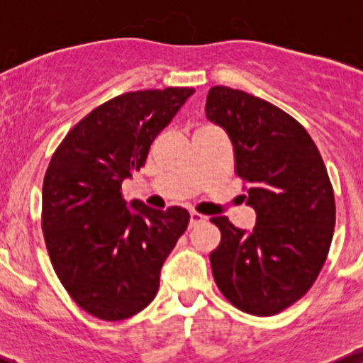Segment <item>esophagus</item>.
<instances>
[{
  "instance_id": "1",
  "label": "esophagus",
  "mask_w": 363,
  "mask_h": 363,
  "mask_svg": "<svg viewBox=\"0 0 363 363\" xmlns=\"http://www.w3.org/2000/svg\"><path fill=\"white\" fill-rule=\"evenodd\" d=\"M205 220H206V216H203L201 213H196V211H191V215H189V227L193 228V227H196V225L205 222Z\"/></svg>"
}]
</instances>
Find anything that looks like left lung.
I'll list each match as a JSON object with an SVG mask.
<instances>
[{"instance_id":"obj_1","label":"left lung","mask_w":363,"mask_h":363,"mask_svg":"<svg viewBox=\"0 0 363 363\" xmlns=\"http://www.w3.org/2000/svg\"><path fill=\"white\" fill-rule=\"evenodd\" d=\"M205 111L230 138L256 211L249 232L211 218L222 232L213 278L237 309L274 315L307 294L328 257L336 208L326 165L302 124L259 97L211 86Z\"/></svg>"}]
</instances>
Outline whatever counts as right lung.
Here are the masks:
<instances>
[{"mask_svg": "<svg viewBox=\"0 0 363 363\" xmlns=\"http://www.w3.org/2000/svg\"><path fill=\"white\" fill-rule=\"evenodd\" d=\"M194 89L138 90L111 99L65 136L43 186V232L66 291L83 311L123 320L155 298L160 269L189 213L124 201L121 186Z\"/></svg>", "mask_w": 363, "mask_h": 363, "instance_id": "right-lung-1", "label": "right lung"}]
</instances>
